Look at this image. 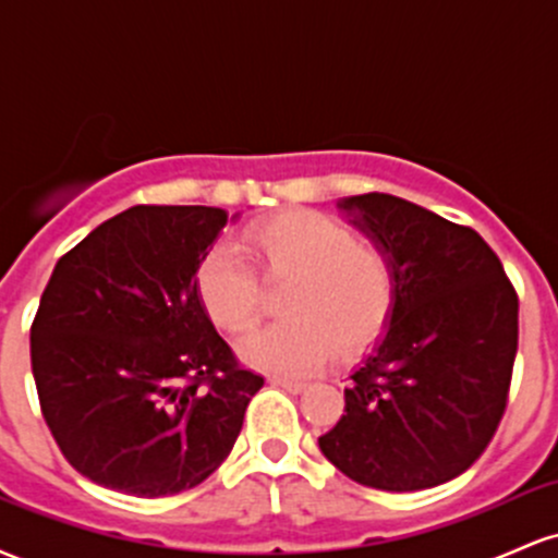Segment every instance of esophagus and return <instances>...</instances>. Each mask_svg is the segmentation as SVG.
Instances as JSON below:
<instances>
[{
	"instance_id": "1",
	"label": "esophagus",
	"mask_w": 558,
	"mask_h": 558,
	"mask_svg": "<svg viewBox=\"0 0 558 558\" xmlns=\"http://www.w3.org/2000/svg\"><path fill=\"white\" fill-rule=\"evenodd\" d=\"M272 386H278V388H283V390H288V393H301V390L306 388V383H299V380H286V377H272Z\"/></svg>"
}]
</instances>
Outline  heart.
<instances>
[{
	"label": "heart",
	"mask_w": 558,
	"mask_h": 558,
	"mask_svg": "<svg viewBox=\"0 0 558 558\" xmlns=\"http://www.w3.org/2000/svg\"><path fill=\"white\" fill-rule=\"evenodd\" d=\"M243 246L265 283H286V323L243 343L267 373L310 375L341 351L356 356L386 336L399 275L383 246L315 209H286L243 230ZM198 306L220 330L246 336L259 325L262 286L228 243H215L194 272Z\"/></svg>",
	"instance_id": "1"
}]
</instances>
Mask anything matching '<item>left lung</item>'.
<instances>
[{
    "instance_id": "left-lung-1",
    "label": "left lung",
    "mask_w": 558,
    "mask_h": 558,
    "mask_svg": "<svg viewBox=\"0 0 558 558\" xmlns=\"http://www.w3.org/2000/svg\"><path fill=\"white\" fill-rule=\"evenodd\" d=\"M338 207L388 252L399 304L386 338L349 377L319 448L377 490H425L462 475L498 430L520 341V299L472 228L390 194Z\"/></svg>"
}]
</instances>
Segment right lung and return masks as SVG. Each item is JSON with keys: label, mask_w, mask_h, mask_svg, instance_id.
Listing matches in <instances>:
<instances>
[{"label": "right lung", "mask_w": 558, "mask_h": 558, "mask_svg": "<svg viewBox=\"0 0 558 558\" xmlns=\"http://www.w3.org/2000/svg\"><path fill=\"white\" fill-rule=\"evenodd\" d=\"M226 209L136 204L57 262L31 325L41 414L83 477L141 498L228 459L265 377L198 306L194 272Z\"/></svg>", "instance_id": "add662e5"}]
</instances>
